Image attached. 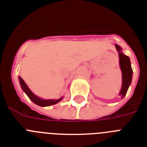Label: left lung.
<instances>
[{
	"mask_svg": "<svg viewBox=\"0 0 147 147\" xmlns=\"http://www.w3.org/2000/svg\"><path fill=\"white\" fill-rule=\"evenodd\" d=\"M115 46L117 51L119 52V66L121 70V75H122V85H121L119 95L121 96V98H123L127 94L128 88L131 83L133 70H132L129 57L122 53V49L119 45H115Z\"/></svg>",
	"mask_w": 147,
	"mask_h": 147,
	"instance_id": "8db88e82",
	"label": "left lung"
}]
</instances>
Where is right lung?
I'll use <instances>...</instances> for the list:
<instances>
[{"label": "right lung", "instance_id": "right-lung-1", "mask_svg": "<svg viewBox=\"0 0 147 147\" xmlns=\"http://www.w3.org/2000/svg\"><path fill=\"white\" fill-rule=\"evenodd\" d=\"M19 81H20V84L21 88H22V90L24 92L26 93V95L28 96V98L30 99L32 102L35 103L38 106H40V107H48V106H51V105H54L57 102H59V101H61L63 100V97L58 99V100H53V99H51V100H45V99H41L38 96H37L36 95H34L33 93H32V90L28 88V87L27 86V84H26V82H24L23 79L22 78L19 76Z\"/></svg>", "mask_w": 147, "mask_h": 147}]
</instances>
